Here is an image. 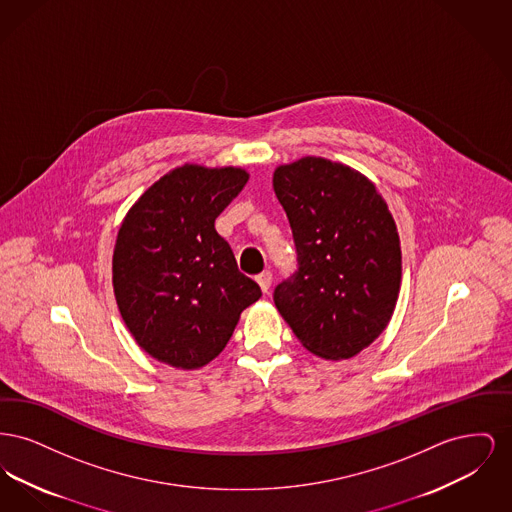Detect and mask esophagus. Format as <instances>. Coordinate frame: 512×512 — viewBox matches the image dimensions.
I'll return each instance as SVG.
<instances>
[{
  "label": "esophagus",
  "instance_id": "esophagus-1",
  "mask_svg": "<svg viewBox=\"0 0 512 512\" xmlns=\"http://www.w3.org/2000/svg\"><path fill=\"white\" fill-rule=\"evenodd\" d=\"M257 284L261 286V290L267 293L270 284H272V272L270 270H263L259 276H257Z\"/></svg>",
  "mask_w": 512,
  "mask_h": 512
}]
</instances>
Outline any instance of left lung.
I'll list each match as a JSON object with an SVG mask.
<instances>
[{
    "label": "left lung",
    "instance_id": "left-lung-1",
    "mask_svg": "<svg viewBox=\"0 0 512 512\" xmlns=\"http://www.w3.org/2000/svg\"><path fill=\"white\" fill-rule=\"evenodd\" d=\"M297 270L274 303L297 340L324 359H349L388 326L401 284L395 220L361 172L303 157L274 172Z\"/></svg>",
    "mask_w": 512,
    "mask_h": 512
}]
</instances>
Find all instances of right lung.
Returning <instances> with one entry per match:
<instances>
[{
  "label": "right lung",
  "mask_w": 512,
  "mask_h": 512,
  "mask_svg": "<svg viewBox=\"0 0 512 512\" xmlns=\"http://www.w3.org/2000/svg\"><path fill=\"white\" fill-rule=\"evenodd\" d=\"M247 178L234 167H178L122 220L113 253L117 305L134 340L161 363L207 365L232 338L240 313L261 297L215 230Z\"/></svg>",
  "instance_id": "1"
}]
</instances>
